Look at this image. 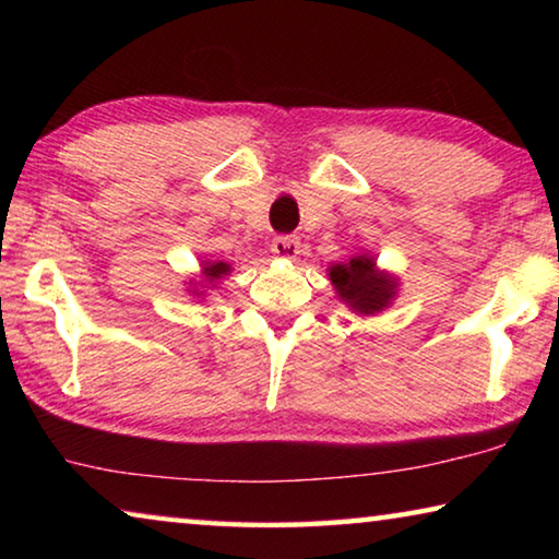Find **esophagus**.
<instances>
[{"mask_svg": "<svg viewBox=\"0 0 559 559\" xmlns=\"http://www.w3.org/2000/svg\"><path fill=\"white\" fill-rule=\"evenodd\" d=\"M271 251L276 253L278 259H296L300 253V241L296 236H276L271 241Z\"/></svg>", "mask_w": 559, "mask_h": 559, "instance_id": "34e87169", "label": "esophagus"}]
</instances>
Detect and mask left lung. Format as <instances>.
Wrapping results in <instances>:
<instances>
[{
	"label": "left lung",
	"mask_w": 559,
	"mask_h": 559,
	"mask_svg": "<svg viewBox=\"0 0 559 559\" xmlns=\"http://www.w3.org/2000/svg\"><path fill=\"white\" fill-rule=\"evenodd\" d=\"M337 298L353 310L355 316H377L394 302L400 293V278L394 273L377 266L372 253L359 251L353 259L333 263L328 269Z\"/></svg>",
	"instance_id": "1"
}]
</instances>
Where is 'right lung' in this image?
I'll return each mask as SVG.
<instances>
[{
	"label": "right lung",
	"mask_w": 559,
	"mask_h": 559,
	"mask_svg": "<svg viewBox=\"0 0 559 559\" xmlns=\"http://www.w3.org/2000/svg\"><path fill=\"white\" fill-rule=\"evenodd\" d=\"M200 281L197 278H189V281H185L187 283V293L189 296H194V298H206V290H212L216 283H219L224 276H229L231 273V266L229 263H224V261H212V259H206V261H202L200 263Z\"/></svg>",
	"instance_id": "1"
}]
</instances>
